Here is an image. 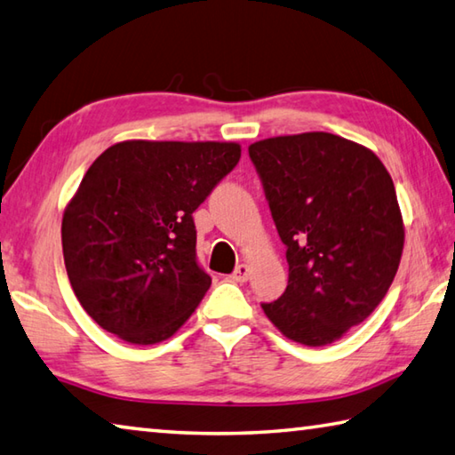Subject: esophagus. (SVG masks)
<instances>
[{
    "label": "esophagus",
    "mask_w": 455,
    "mask_h": 455,
    "mask_svg": "<svg viewBox=\"0 0 455 455\" xmlns=\"http://www.w3.org/2000/svg\"><path fill=\"white\" fill-rule=\"evenodd\" d=\"M250 273H251L250 265H245V263L237 265L235 271L231 273V281H235V283H245L247 279H250Z\"/></svg>",
    "instance_id": "esophagus-1"
}]
</instances>
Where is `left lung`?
Wrapping results in <instances>:
<instances>
[{"mask_svg": "<svg viewBox=\"0 0 455 455\" xmlns=\"http://www.w3.org/2000/svg\"><path fill=\"white\" fill-rule=\"evenodd\" d=\"M250 158L289 263L285 293L263 311L287 339L331 345L379 307L398 271L392 178L374 152L329 132L259 140Z\"/></svg>", "mask_w": 455, "mask_h": 455, "instance_id": "left-lung-1", "label": "left lung"}]
</instances>
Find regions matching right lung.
<instances>
[{
    "instance_id": "1",
    "label": "right lung",
    "mask_w": 455,
    "mask_h": 455,
    "mask_svg": "<svg viewBox=\"0 0 455 455\" xmlns=\"http://www.w3.org/2000/svg\"><path fill=\"white\" fill-rule=\"evenodd\" d=\"M234 142H118L92 162L63 216L76 299L132 345L166 340L212 277L196 255L192 213L235 168Z\"/></svg>"
}]
</instances>
